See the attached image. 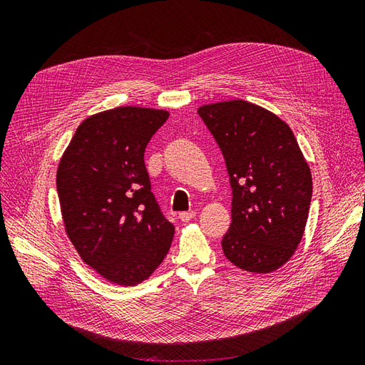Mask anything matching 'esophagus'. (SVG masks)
Listing matches in <instances>:
<instances>
[{
    "label": "esophagus",
    "mask_w": 365,
    "mask_h": 365,
    "mask_svg": "<svg viewBox=\"0 0 365 365\" xmlns=\"http://www.w3.org/2000/svg\"><path fill=\"white\" fill-rule=\"evenodd\" d=\"M195 216H196V212H193V210H190V212H181L180 213V219L182 220V222H189V220H192Z\"/></svg>",
    "instance_id": "obj_1"
}]
</instances>
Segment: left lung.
Segmentation results:
<instances>
[{"instance_id": "left-lung-1", "label": "left lung", "mask_w": 365, "mask_h": 365, "mask_svg": "<svg viewBox=\"0 0 365 365\" xmlns=\"http://www.w3.org/2000/svg\"><path fill=\"white\" fill-rule=\"evenodd\" d=\"M197 114L222 150L233 190L225 257L248 272L279 269L300 244L312 200L311 169L294 132L245 101L204 105Z\"/></svg>"}]
</instances>
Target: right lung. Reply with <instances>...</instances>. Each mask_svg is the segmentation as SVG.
<instances>
[{
    "instance_id": "right-lung-1",
    "label": "right lung",
    "mask_w": 365,
    "mask_h": 365,
    "mask_svg": "<svg viewBox=\"0 0 365 365\" xmlns=\"http://www.w3.org/2000/svg\"><path fill=\"white\" fill-rule=\"evenodd\" d=\"M168 118V111L140 106L88 117L58 168L68 239L86 264L120 286L149 279L175 235L150 192L145 165L148 143Z\"/></svg>"
}]
</instances>
